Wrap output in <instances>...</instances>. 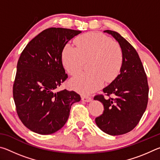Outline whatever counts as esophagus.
Wrapping results in <instances>:
<instances>
[{
    "label": "esophagus",
    "instance_id": "1",
    "mask_svg": "<svg viewBox=\"0 0 160 160\" xmlns=\"http://www.w3.org/2000/svg\"><path fill=\"white\" fill-rule=\"evenodd\" d=\"M82 100L83 102H92V99L90 98V97H86V96H82Z\"/></svg>",
    "mask_w": 160,
    "mask_h": 160
}]
</instances>
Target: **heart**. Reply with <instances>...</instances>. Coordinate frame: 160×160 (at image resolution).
Instances as JSON below:
<instances>
[{
    "label": "heart",
    "mask_w": 160,
    "mask_h": 160,
    "mask_svg": "<svg viewBox=\"0 0 160 160\" xmlns=\"http://www.w3.org/2000/svg\"><path fill=\"white\" fill-rule=\"evenodd\" d=\"M77 48L65 46L61 59L64 68L70 75L79 73L85 62L90 60V72L78 75L69 85L74 90L89 94L101 88L104 80L112 82L118 76L123 63V53L119 45L106 35L89 32L75 40Z\"/></svg>",
    "instance_id": "1"
}]
</instances>
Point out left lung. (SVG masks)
I'll return each mask as SVG.
<instances>
[{
	"label": "left lung",
	"mask_w": 160,
	"mask_h": 160,
	"mask_svg": "<svg viewBox=\"0 0 160 160\" xmlns=\"http://www.w3.org/2000/svg\"><path fill=\"white\" fill-rule=\"evenodd\" d=\"M118 42L123 53L120 74L103 89L105 99L97 95L104 105V112L95 118L97 126L111 135H119L132 131L139 123L145 112L148 102L149 88L144 68L138 54L132 46L118 32L105 30Z\"/></svg>",
	"instance_id": "left-lung-1"
}]
</instances>
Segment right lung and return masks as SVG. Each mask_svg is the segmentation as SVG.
Segmentation results:
<instances>
[{
	"mask_svg": "<svg viewBox=\"0 0 160 160\" xmlns=\"http://www.w3.org/2000/svg\"><path fill=\"white\" fill-rule=\"evenodd\" d=\"M81 31L51 28L32 39L17 65L13 99L22 123L38 134L58 131L67 122L72 104L80 101L74 91L56 92L68 78L62 51Z\"/></svg>",
	"mask_w": 160,
	"mask_h": 160,
	"instance_id": "obj_1",
	"label": "right lung"
}]
</instances>
